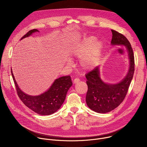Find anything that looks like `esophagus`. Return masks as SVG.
I'll use <instances>...</instances> for the list:
<instances>
[{"mask_svg":"<svg viewBox=\"0 0 147 147\" xmlns=\"http://www.w3.org/2000/svg\"><path fill=\"white\" fill-rule=\"evenodd\" d=\"M80 79L78 78H76L74 80V84H76V83H78L79 81H80Z\"/></svg>","mask_w":147,"mask_h":147,"instance_id":"esophagus-1","label":"esophagus"}]
</instances>
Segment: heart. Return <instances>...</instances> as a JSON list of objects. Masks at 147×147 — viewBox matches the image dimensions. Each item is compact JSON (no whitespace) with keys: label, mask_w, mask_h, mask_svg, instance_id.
Instances as JSON below:
<instances>
[{"label":"heart","mask_w":147,"mask_h":147,"mask_svg":"<svg viewBox=\"0 0 147 147\" xmlns=\"http://www.w3.org/2000/svg\"><path fill=\"white\" fill-rule=\"evenodd\" d=\"M96 40L95 36H88L73 49V55L77 57H81L80 65L85 71L93 69L98 63L102 45Z\"/></svg>","instance_id":"b5f03b06"}]
</instances>
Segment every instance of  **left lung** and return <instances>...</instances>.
Listing matches in <instances>:
<instances>
[{
    "instance_id": "8db88e82",
    "label": "left lung",
    "mask_w": 147,
    "mask_h": 147,
    "mask_svg": "<svg viewBox=\"0 0 147 147\" xmlns=\"http://www.w3.org/2000/svg\"><path fill=\"white\" fill-rule=\"evenodd\" d=\"M112 45L125 47L130 60L129 71L120 82L109 84L103 82L100 77L99 66L86 74L88 91L86 95L87 106L92 111L105 113L117 108L123 101L133 79L134 72V57L131 44L123 34L112 30Z\"/></svg>"
}]
</instances>
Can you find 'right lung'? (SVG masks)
<instances>
[{"mask_svg": "<svg viewBox=\"0 0 147 147\" xmlns=\"http://www.w3.org/2000/svg\"><path fill=\"white\" fill-rule=\"evenodd\" d=\"M38 31L36 29L30 30L21 39ZM11 73L20 99L26 106L40 115H49L59 109L65 100L69 89L73 84L70 76H63L56 79L46 92L38 96H31L25 94L20 90L15 80L11 69Z\"/></svg>", "mask_w": 147, "mask_h": 147, "instance_id": "1", "label": "right lung"}]
</instances>
